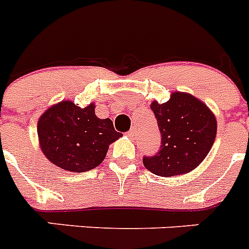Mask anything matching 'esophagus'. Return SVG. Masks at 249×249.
<instances>
[{"label": "esophagus", "mask_w": 249, "mask_h": 249, "mask_svg": "<svg viewBox=\"0 0 249 249\" xmlns=\"http://www.w3.org/2000/svg\"><path fill=\"white\" fill-rule=\"evenodd\" d=\"M137 131H138L137 126H131L130 131H129V137H130V138L135 137V134H137Z\"/></svg>", "instance_id": "1"}]
</instances>
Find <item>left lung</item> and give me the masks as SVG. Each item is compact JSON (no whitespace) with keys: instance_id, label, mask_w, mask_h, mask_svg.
I'll use <instances>...</instances> for the list:
<instances>
[{"instance_id":"left-lung-1","label":"left lung","mask_w":249,"mask_h":249,"mask_svg":"<svg viewBox=\"0 0 249 249\" xmlns=\"http://www.w3.org/2000/svg\"><path fill=\"white\" fill-rule=\"evenodd\" d=\"M150 107L160 130L161 145L155 155L142 158L146 169L159 177L196 169L214 142V114L193 95L180 91L173 92L166 103L153 101Z\"/></svg>"}]
</instances>
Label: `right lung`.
Returning a JSON list of instances; mask_svg holds the SVG:
<instances>
[{
	"instance_id": "1",
	"label": "right lung",
	"mask_w": 249,
	"mask_h": 249,
	"mask_svg": "<svg viewBox=\"0 0 249 249\" xmlns=\"http://www.w3.org/2000/svg\"><path fill=\"white\" fill-rule=\"evenodd\" d=\"M40 146L56 166L73 173L92 169L105 159L111 142L122 137L110 119L95 115V105L80 107L70 100L53 105L37 123Z\"/></svg>"
}]
</instances>
